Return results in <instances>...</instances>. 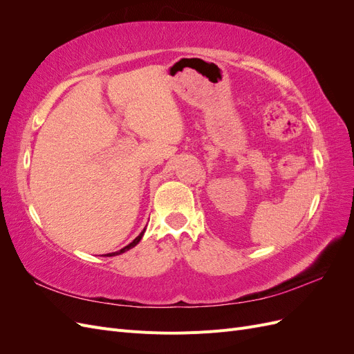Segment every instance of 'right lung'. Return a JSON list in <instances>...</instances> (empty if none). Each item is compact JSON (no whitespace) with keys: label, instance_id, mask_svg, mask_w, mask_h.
<instances>
[{"label":"right lung","instance_id":"1","mask_svg":"<svg viewBox=\"0 0 354 354\" xmlns=\"http://www.w3.org/2000/svg\"><path fill=\"white\" fill-rule=\"evenodd\" d=\"M145 230L146 229H143L142 230V233L140 234H138V236L131 242V243H128L127 246H124V248L122 250H120V251H115V252H111V254H104V257H115V255H120V254H122V252H127L128 250H131V248H134V246L138 243V242H140L142 241V238H143V234H145Z\"/></svg>","mask_w":354,"mask_h":354}]
</instances>
